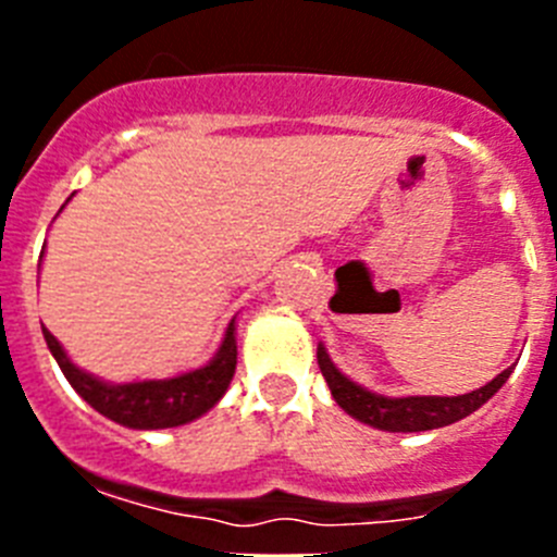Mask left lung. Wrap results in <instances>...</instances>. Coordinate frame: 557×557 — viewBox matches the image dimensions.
Wrapping results in <instances>:
<instances>
[{
  "label": "left lung",
  "mask_w": 557,
  "mask_h": 557,
  "mask_svg": "<svg viewBox=\"0 0 557 557\" xmlns=\"http://www.w3.org/2000/svg\"><path fill=\"white\" fill-rule=\"evenodd\" d=\"M318 366H321V373L323 379H326L334 401H337L348 416L362 421V424H371L376 426V430L385 432H426L437 430V426L455 424L460 418L480 410V407L508 382L510 373H513V368H505L499 376L491 379L488 385L480 387V391L462 393V396L387 398L379 396V393L366 391V387H359L357 382H351L348 376H343V373L334 368V362L329 359L326 348L323 346H318Z\"/></svg>",
  "instance_id": "8db88e82"
}]
</instances>
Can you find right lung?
Instances as JSON below:
<instances>
[{
	"mask_svg": "<svg viewBox=\"0 0 557 557\" xmlns=\"http://www.w3.org/2000/svg\"><path fill=\"white\" fill-rule=\"evenodd\" d=\"M44 339L52 357L58 359L63 376L69 379V385L97 412L131 430H166V426L189 424L223 398L236 368L234 321L225 329L223 346L209 366L172 379H147V382H127V385H108L72 366L61 343L47 329H44Z\"/></svg>",
	"mask_w": 557,
	"mask_h": 557,
	"instance_id": "1",
	"label": "right lung"
}]
</instances>
